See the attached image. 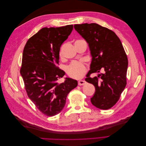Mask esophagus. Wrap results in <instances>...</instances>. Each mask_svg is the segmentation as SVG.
Masks as SVG:
<instances>
[{"label":"esophagus","instance_id":"obj_1","mask_svg":"<svg viewBox=\"0 0 146 146\" xmlns=\"http://www.w3.org/2000/svg\"><path fill=\"white\" fill-rule=\"evenodd\" d=\"M86 82L85 80H79L78 82V84L79 86H82V85H85Z\"/></svg>","mask_w":146,"mask_h":146}]
</instances>
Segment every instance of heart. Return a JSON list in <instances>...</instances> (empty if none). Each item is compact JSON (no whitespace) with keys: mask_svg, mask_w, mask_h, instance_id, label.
<instances>
[{"mask_svg":"<svg viewBox=\"0 0 146 146\" xmlns=\"http://www.w3.org/2000/svg\"><path fill=\"white\" fill-rule=\"evenodd\" d=\"M60 56H62V52H60ZM86 67L83 63L79 61H73L66 68V73L70 77L80 78L86 72Z\"/></svg>","mask_w":146,"mask_h":146,"instance_id":"obj_1","label":"heart"}]
</instances>
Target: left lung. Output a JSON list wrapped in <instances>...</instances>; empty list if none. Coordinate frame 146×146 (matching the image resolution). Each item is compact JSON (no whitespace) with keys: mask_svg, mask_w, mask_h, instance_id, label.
Returning <instances> with one entry per match:
<instances>
[{"mask_svg":"<svg viewBox=\"0 0 146 146\" xmlns=\"http://www.w3.org/2000/svg\"><path fill=\"white\" fill-rule=\"evenodd\" d=\"M74 29L88 42L92 56L86 82L95 86L92 104L108 110L116 104L127 85L128 59L121 41L112 30L98 24L74 25ZM104 73L91 78V73Z\"/></svg>","mask_w":146,"mask_h":146,"instance_id":"1","label":"left lung"}]
</instances>
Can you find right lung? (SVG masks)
Returning <instances> with one entry per match:
<instances>
[{"label":"right lung","mask_w":146,"mask_h":146,"mask_svg":"<svg viewBox=\"0 0 146 146\" xmlns=\"http://www.w3.org/2000/svg\"><path fill=\"white\" fill-rule=\"evenodd\" d=\"M72 25L44 27L29 39L24 47L20 73L29 99L42 114L53 116L61 111L69 92L77 81L62 78L64 71L59 64L60 47L72 32Z\"/></svg>","instance_id":"obj_1"}]
</instances>
